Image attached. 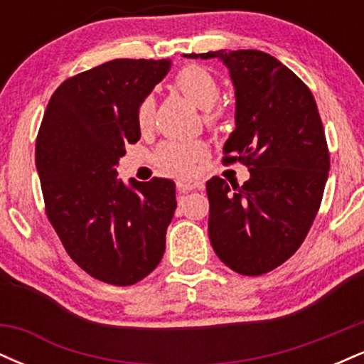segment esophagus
Listing matches in <instances>:
<instances>
[{"label":"esophagus","mask_w":364,"mask_h":364,"mask_svg":"<svg viewBox=\"0 0 364 364\" xmlns=\"http://www.w3.org/2000/svg\"><path fill=\"white\" fill-rule=\"evenodd\" d=\"M202 186H203L202 181H188V179H183V181L176 183V188H178L179 193H186V191L198 190V188H202Z\"/></svg>","instance_id":"obj_1"}]
</instances>
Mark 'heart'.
<instances>
[{
	"instance_id": "b5f03b06",
	"label": "heart",
	"mask_w": 364,
	"mask_h": 364,
	"mask_svg": "<svg viewBox=\"0 0 364 364\" xmlns=\"http://www.w3.org/2000/svg\"><path fill=\"white\" fill-rule=\"evenodd\" d=\"M178 89L190 99L195 106L205 111L203 119L208 127H219L224 119V109L214 107L220 97V85L215 77L208 70L198 65H188L179 70L176 75ZM156 114V99L154 95H147L140 102L136 121L141 132H147L154 123ZM208 157V147L205 141H166L156 152V161L162 169L174 174H191L198 162H203Z\"/></svg>"
}]
</instances>
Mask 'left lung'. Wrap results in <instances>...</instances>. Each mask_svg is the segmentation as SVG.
Masks as SVG:
<instances>
[{"label": "left lung", "mask_w": 364, "mask_h": 364, "mask_svg": "<svg viewBox=\"0 0 364 364\" xmlns=\"http://www.w3.org/2000/svg\"><path fill=\"white\" fill-rule=\"evenodd\" d=\"M183 56L217 58L229 70L236 128L224 161L250 169L243 186L217 176L207 181L212 248L237 274H267L296 253L320 208L330 157L318 107L310 89L263 51Z\"/></svg>", "instance_id": "left-lung-1"}]
</instances>
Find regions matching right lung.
I'll return each mask as SVG.
<instances>
[{"label":"right lung","mask_w":364,"mask_h":364,"mask_svg":"<svg viewBox=\"0 0 364 364\" xmlns=\"http://www.w3.org/2000/svg\"><path fill=\"white\" fill-rule=\"evenodd\" d=\"M171 60H112L68 78L53 94L36 144L46 214L66 253L87 274L132 286L152 272L176 210L174 181L118 178L140 140V102Z\"/></svg>","instance_id":"obj_1"}]
</instances>
